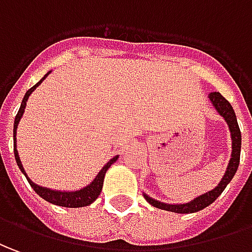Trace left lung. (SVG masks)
Returning <instances> with one entry per match:
<instances>
[{"label": "left lung", "instance_id": "8db88e82", "mask_svg": "<svg viewBox=\"0 0 252 252\" xmlns=\"http://www.w3.org/2000/svg\"><path fill=\"white\" fill-rule=\"evenodd\" d=\"M209 100L213 104V107L220 115L223 118V121L226 122L230 131V140H232V154H230V159H229L228 167L225 174L221 178V181L218 182L216 188L210 189L207 192H204L202 195L196 196L192 200L187 203H164L160 200H156L154 197H151L147 193L143 195L145 200L154 206L156 209L166 210V211H171V213H178V214H190V213H196L200 210L206 209L211 203L216 200L218 196L223 192V189L226 188L229 182L232 181V178L235 177L239 163H240V149H242V133L239 129V123H237V118H236L233 107L230 105L228 100L221 93L218 92H213L209 94Z\"/></svg>", "mask_w": 252, "mask_h": 252}]
</instances>
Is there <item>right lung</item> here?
I'll return each instance as SVG.
<instances>
[{
    "instance_id": "add662e5",
    "label": "right lung",
    "mask_w": 252,
    "mask_h": 252,
    "mask_svg": "<svg viewBox=\"0 0 252 252\" xmlns=\"http://www.w3.org/2000/svg\"><path fill=\"white\" fill-rule=\"evenodd\" d=\"M50 72H52V71H48V72L41 78V81L36 82L35 85H34L31 89L27 90L26 94H24L23 101L20 104V108L17 111V115L16 118H15V123H13V154H15V159H16V163L17 166H19V169H20V171L26 176L27 181H29V184L31 185V188L34 189L36 193L42 197L43 200L52 203V204H56V206H62V207H70V209L86 207V206H90V204L98 197L101 189H103L105 173H107V170L119 159V155H116L114 156L112 159H109L108 162L103 166V169L97 173V176L94 177V180L90 182V184H88L86 187H83V188L81 189H76V190H57V189H50L46 188V187H41V185H38L35 182L31 181L30 178H29V176H27V173H26V170H24L23 164H22V160H20V156H19V152H17V126H19V122H20V119H22V116H23L24 114V109H26V105H27V100H29V97L31 96V93L45 81V78L49 75Z\"/></svg>"
}]
</instances>
